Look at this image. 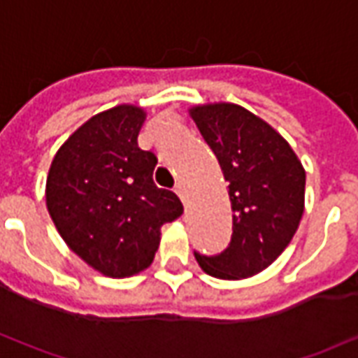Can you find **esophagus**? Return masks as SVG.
<instances>
[{
  "mask_svg": "<svg viewBox=\"0 0 358 358\" xmlns=\"http://www.w3.org/2000/svg\"><path fill=\"white\" fill-rule=\"evenodd\" d=\"M176 194H178V197L182 199V203L187 205V201H189V195H187V187L184 186V184H178V186H176Z\"/></svg>",
  "mask_w": 358,
  "mask_h": 358,
  "instance_id": "obj_1",
  "label": "esophagus"
}]
</instances>
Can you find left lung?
<instances>
[{
  "instance_id": "obj_1",
  "label": "left lung",
  "mask_w": 358,
  "mask_h": 358,
  "mask_svg": "<svg viewBox=\"0 0 358 358\" xmlns=\"http://www.w3.org/2000/svg\"><path fill=\"white\" fill-rule=\"evenodd\" d=\"M189 117L217 155L232 205V241L217 257L194 253L203 272L243 280L268 268L299 228L305 169L282 134L241 105L199 103Z\"/></svg>"
}]
</instances>
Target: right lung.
<instances>
[{
  "instance_id": "add662e5",
  "label": "right lung",
  "mask_w": 358,
  "mask_h": 358,
  "mask_svg": "<svg viewBox=\"0 0 358 358\" xmlns=\"http://www.w3.org/2000/svg\"><path fill=\"white\" fill-rule=\"evenodd\" d=\"M148 113L120 103L78 126L51 161L45 205L66 248L109 278L140 274L161 228L182 217L178 195L153 182L157 157L138 148Z\"/></svg>"
}]
</instances>
